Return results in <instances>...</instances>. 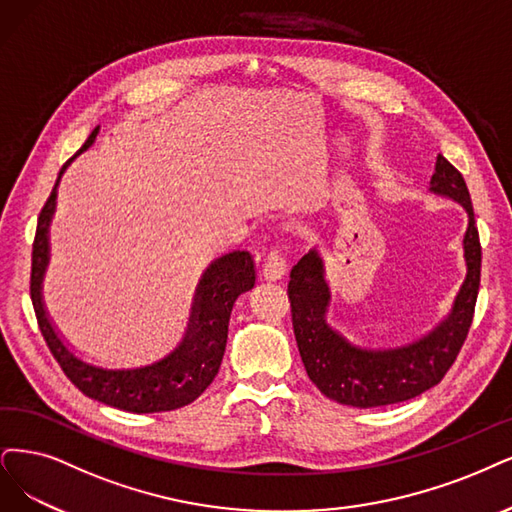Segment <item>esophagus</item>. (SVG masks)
Returning a JSON list of instances; mask_svg holds the SVG:
<instances>
[{
	"label": "esophagus",
	"instance_id": "1",
	"mask_svg": "<svg viewBox=\"0 0 512 512\" xmlns=\"http://www.w3.org/2000/svg\"><path fill=\"white\" fill-rule=\"evenodd\" d=\"M287 270H289V266H287V261H285V257H282L278 251H272L270 255H268V259H266V263H263V278L266 280H270V282H276V280H282L287 276Z\"/></svg>",
	"mask_w": 512,
	"mask_h": 512
}]
</instances>
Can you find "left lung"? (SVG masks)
I'll list each match as a JSON object with an SVG mask.
<instances>
[{
	"mask_svg": "<svg viewBox=\"0 0 512 512\" xmlns=\"http://www.w3.org/2000/svg\"><path fill=\"white\" fill-rule=\"evenodd\" d=\"M430 194L458 202L468 217L462 238L466 276L443 320L409 344L371 348L348 339L329 320L331 287L318 249L291 270L293 331L308 377L327 399L358 409L413 399L437 386L456 361L472 323L481 276V244L464 177L443 156L430 179Z\"/></svg>",
	"mask_w": 512,
	"mask_h": 512,
	"instance_id": "left-lung-1",
	"label": "left lung"
}]
</instances>
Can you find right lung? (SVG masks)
I'll list each match as a JSON object with an SVG mask.
<instances>
[{"label": "right lung", "instance_id": "obj_1", "mask_svg": "<svg viewBox=\"0 0 512 512\" xmlns=\"http://www.w3.org/2000/svg\"><path fill=\"white\" fill-rule=\"evenodd\" d=\"M97 135L99 126L90 132L78 154L86 151ZM67 164L61 168V175ZM59 179H56V185H59ZM56 185L42 208L40 219H37L31 257V301L37 325H40L56 363L90 399L130 413L173 411L196 401L211 386L221 367L227 344V327H230L236 299L255 287L257 272L251 253H227L204 270L179 339L154 361L128 367L90 363L75 354L63 342V337L56 333L42 299V282L50 261L48 227L56 208Z\"/></svg>", "mask_w": 512, "mask_h": 512}]
</instances>
